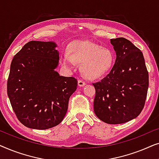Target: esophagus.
<instances>
[{"mask_svg": "<svg viewBox=\"0 0 159 159\" xmlns=\"http://www.w3.org/2000/svg\"><path fill=\"white\" fill-rule=\"evenodd\" d=\"M84 85H85V82H84L83 80H78V86L83 87Z\"/></svg>", "mask_w": 159, "mask_h": 159, "instance_id": "1", "label": "esophagus"}]
</instances>
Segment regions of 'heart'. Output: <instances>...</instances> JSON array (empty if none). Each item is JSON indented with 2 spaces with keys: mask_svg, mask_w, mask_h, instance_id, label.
<instances>
[{
  "mask_svg": "<svg viewBox=\"0 0 159 159\" xmlns=\"http://www.w3.org/2000/svg\"><path fill=\"white\" fill-rule=\"evenodd\" d=\"M65 66L72 69L76 63L80 64L82 75L88 80H98L111 70L115 56L110 49L88 40H75L69 44L67 53L62 56Z\"/></svg>",
  "mask_w": 159,
  "mask_h": 159,
  "instance_id": "heart-1",
  "label": "heart"
}]
</instances>
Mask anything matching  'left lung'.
<instances>
[{"label": "left lung", "mask_w": 159, "mask_h": 159, "mask_svg": "<svg viewBox=\"0 0 159 159\" xmlns=\"http://www.w3.org/2000/svg\"><path fill=\"white\" fill-rule=\"evenodd\" d=\"M116 58L110 73L93 83L94 112L104 122L118 125L136 118L144 108L148 72L143 53L124 38L111 39Z\"/></svg>", "instance_id": "1"}]
</instances>
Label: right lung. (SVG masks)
Segmentation results:
<instances>
[{"label":"right lung","mask_w":159,"mask_h":159,"mask_svg":"<svg viewBox=\"0 0 159 159\" xmlns=\"http://www.w3.org/2000/svg\"><path fill=\"white\" fill-rule=\"evenodd\" d=\"M53 42L30 41L14 56L7 94L19 121L26 127L46 129L61 122L69 98L77 90L75 77L55 69L59 53Z\"/></svg>","instance_id":"obj_1"}]
</instances>
